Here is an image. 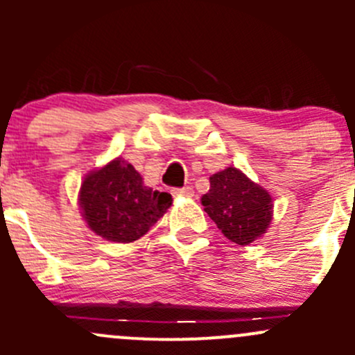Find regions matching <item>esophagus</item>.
<instances>
[{"label": "esophagus", "instance_id": "obj_1", "mask_svg": "<svg viewBox=\"0 0 355 355\" xmlns=\"http://www.w3.org/2000/svg\"><path fill=\"white\" fill-rule=\"evenodd\" d=\"M171 194H173L175 198H192V196H194V191H192V187L171 189Z\"/></svg>", "mask_w": 355, "mask_h": 355}]
</instances>
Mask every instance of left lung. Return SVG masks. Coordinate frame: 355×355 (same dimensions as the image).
Returning a JSON list of instances; mask_svg holds the SVG:
<instances>
[{"label": "left lung", "instance_id": "obj_1", "mask_svg": "<svg viewBox=\"0 0 355 355\" xmlns=\"http://www.w3.org/2000/svg\"><path fill=\"white\" fill-rule=\"evenodd\" d=\"M204 211L228 241L247 245L256 241L273 218L271 196L237 168L209 177V191L202 196Z\"/></svg>", "mask_w": 355, "mask_h": 355}]
</instances>
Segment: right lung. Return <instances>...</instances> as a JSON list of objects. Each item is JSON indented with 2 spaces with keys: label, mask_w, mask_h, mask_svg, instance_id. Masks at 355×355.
<instances>
[{
  "label": "right lung",
  "mask_w": 355,
  "mask_h": 355,
  "mask_svg": "<svg viewBox=\"0 0 355 355\" xmlns=\"http://www.w3.org/2000/svg\"><path fill=\"white\" fill-rule=\"evenodd\" d=\"M78 202L94 234L127 244L148 234L171 206V196L146 187L139 171L116 157L85 177Z\"/></svg>",
  "instance_id": "right-lung-1"
}]
</instances>
